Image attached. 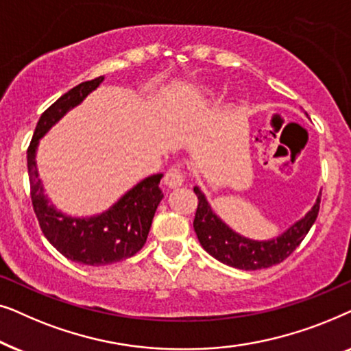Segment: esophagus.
<instances>
[{
	"mask_svg": "<svg viewBox=\"0 0 351 351\" xmlns=\"http://www.w3.org/2000/svg\"><path fill=\"white\" fill-rule=\"evenodd\" d=\"M184 172H182L180 167H171L169 171L166 172L165 176V184L169 186V189H177V186H180L184 184Z\"/></svg>",
	"mask_w": 351,
	"mask_h": 351,
	"instance_id": "1",
	"label": "esophagus"
}]
</instances>
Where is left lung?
Listing matches in <instances>:
<instances>
[{
  "mask_svg": "<svg viewBox=\"0 0 351 351\" xmlns=\"http://www.w3.org/2000/svg\"><path fill=\"white\" fill-rule=\"evenodd\" d=\"M193 191L198 196L193 228L201 246L219 262L239 270H261L281 263L289 257L315 223L321 203L319 193L313 208L305 214V217L297 220L285 233L268 241H256L233 232L222 219L217 217L198 186H195Z\"/></svg>",
  "mask_w": 351,
  "mask_h": 351,
  "instance_id": "8db88e82",
  "label": "left lung"
}]
</instances>
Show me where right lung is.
I'll return each instance as SVG.
<instances>
[{
  "mask_svg": "<svg viewBox=\"0 0 351 351\" xmlns=\"http://www.w3.org/2000/svg\"><path fill=\"white\" fill-rule=\"evenodd\" d=\"M102 81L104 76L84 81L57 99L41 114L27 150L32 204L43 233L62 256L71 262L93 267L124 261L141 251L150 232L153 215L162 199L160 189L162 174H153L141 180L112 208L93 217H71L60 213L45 195L35 161L40 138L97 89Z\"/></svg>",
  "mask_w": 351,
  "mask_h": 351,
  "instance_id": "obj_1",
  "label": "right lung"
}]
</instances>
